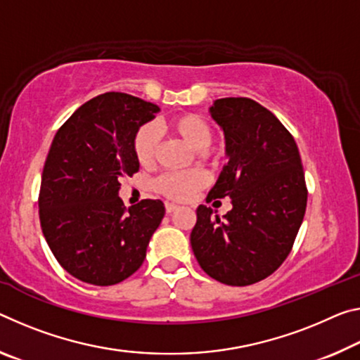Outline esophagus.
Here are the masks:
<instances>
[{
	"label": "esophagus",
	"mask_w": 360,
	"mask_h": 360,
	"mask_svg": "<svg viewBox=\"0 0 360 360\" xmlns=\"http://www.w3.org/2000/svg\"><path fill=\"white\" fill-rule=\"evenodd\" d=\"M165 208H167V213H173V211H176L179 207H178V205L171 203V202H167V203H165Z\"/></svg>",
	"instance_id": "34e87169"
}]
</instances>
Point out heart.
<instances>
[{"label": "heart", "mask_w": 360, "mask_h": 360, "mask_svg": "<svg viewBox=\"0 0 360 360\" xmlns=\"http://www.w3.org/2000/svg\"><path fill=\"white\" fill-rule=\"evenodd\" d=\"M165 128L195 152L207 149L213 138V129L208 122L197 113H181V115L171 117L165 123ZM157 149L158 134L152 124H144L136 131L133 138V152L141 165L152 163ZM205 184H207V176L202 171H191V173L163 174L162 178L157 179L155 189L174 200H187Z\"/></svg>", "instance_id": "b5f03b06"}]
</instances>
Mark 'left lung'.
Masks as SVG:
<instances>
[{
	"label": "left lung",
	"mask_w": 360,
	"mask_h": 360,
	"mask_svg": "<svg viewBox=\"0 0 360 360\" xmlns=\"http://www.w3.org/2000/svg\"><path fill=\"white\" fill-rule=\"evenodd\" d=\"M210 115L224 133L227 165L207 200L229 197L232 210L219 218L197 208L192 252L214 281L245 287L269 277L292 250L307 203L304 171L293 136L256 101L218 99Z\"/></svg>",
	"instance_id": "obj_1"
}]
</instances>
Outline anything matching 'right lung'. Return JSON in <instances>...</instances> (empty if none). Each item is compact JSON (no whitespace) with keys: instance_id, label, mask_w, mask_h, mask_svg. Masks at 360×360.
I'll use <instances>...</instances> for the list:
<instances>
[{"instance_id":"obj_1","label":"right lung","mask_w":360,"mask_h":360,"mask_svg":"<svg viewBox=\"0 0 360 360\" xmlns=\"http://www.w3.org/2000/svg\"><path fill=\"white\" fill-rule=\"evenodd\" d=\"M158 105L124 93L88 101L57 131L44 162L39 222L59 264L78 281L115 285L139 269L165 216L162 200L123 207L120 179L138 173L133 138Z\"/></svg>"}]
</instances>
